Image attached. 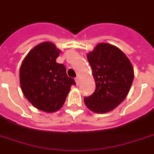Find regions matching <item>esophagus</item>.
Returning <instances> with one entry per match:
<instances>
[{
	"mask_svg": "<svg viewBox=\"0 0 154 154\" xmlns=\"http://www.w3.org/2000/svg\"><path fill=\"white\" fill-rule=\"evenodd\" d=\"M75 82H76V84H77V85H79V83H80V77H76V78H75Z\"/></svg>",
	"mask_w": 154,
	"mask_h": 154,
	"instance_id": "esophagus-1",
	"label": "esophagus"
}]
</instances>
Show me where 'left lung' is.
Returning <instances> with one entry per match:
<instances>
[{
	"label": "left lung",
	"instance_id": "left-lung-1",
	"mask_svg": "<svg viewBox=\"0 0 154 154\" xmlns=\"http://www.w3.org/2000/svg\"><path fill=\"white\" fill-rule=\"evenodd\" d=\"M95 82V91L84 98L85 104L96 113L117 108L129 93L134 80L131 63L120 49L109 43H99L87 54Z\"/></svg>",
	"mask_w": 154,
	"mask_h": 154
}]
</instances>
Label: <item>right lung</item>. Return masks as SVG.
Listing matches in <instances>:
<instances>
[{
	"mask_svg": "<svg viewBox=\"0 0 154 154\" xmlns=\"http://www.w3.org/2000/svg\"><path fill=\"white\" fill-rule=\"evenodd\" d=\"M60 50L45 42L32 49L19 70L23 94L36 109L45 112L60 110L75 81L68 77L65 66L56 63Z\"/></svg>",
	"mask_w": 154,
	"mask_h": 154,
	"instance_id": "add662e5",
	"label": "right lung"
}]
</instances>
